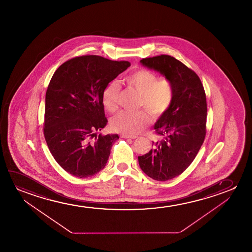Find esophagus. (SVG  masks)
<instances>
[{"label": "esophagus", "instance_id": "1", "mask_svg": "<svg viewBox=\"0 0 252 252\" xmlns=\"http://www.w3.org/2000/svg\"><path fill=\"white\" fill-rule=\"evenodd\" d=\"M121 137L124 138H131V139H134V138H138L137 136H129V135L126 134H122L121 135Z\"/></svg>", "mask_w": 252, "mask_h": 252}]
</instances>
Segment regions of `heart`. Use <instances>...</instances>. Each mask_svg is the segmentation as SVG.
Returning <instances> with one entry per match:
<instances>
[{"label": "heart", "instance_id": "obj_1", "mask_svg": "<svg viewBox=\"0 0 252 252\" xmlns=\"http://www.w3.org/2000/svg\"><path fill=\"white\" fill-rule=\"evenodd\" d=\"M124 83L140 94L138 107H145L153 118H158L168 110L172 103V84L165 77L158 78L152 70L140 69L126 76ZM121 87L115 82L108 83L102 92V104L109 112L117 110ZM150 122L144 111H122L111 120V127L125 134H138Z\"/></svg>", "mask_w": 252, "mask_h": 252}]
</instances>
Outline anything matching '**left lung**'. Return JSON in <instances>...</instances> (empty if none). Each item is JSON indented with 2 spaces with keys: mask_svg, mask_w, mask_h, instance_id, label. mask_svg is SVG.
Segmentation results:
<instances>
[{
  "mask_svg": "<svg viewBox=\"0 0 252 252\" xmlns=\"http://www.w3.org/2000/svg\"><path fill=\"white\" fill-rule=\"evenodd\" d=\"M172 84V103L159 117L154 129L162 138L152 142L148 153L138 157L142 170L164 182L179 176L191 164L206 137L207 99L199 76L179 60L160 55L140 60Z\"/></svg>",
  "mask_w": 252,
  "mask_h": 252,
  "instance_id": "left-lung-1",
  "label": "left lung"
}]
</instances>
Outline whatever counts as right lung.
<instances>
[{"label":"right lung","instance_id":"right-lung-1","mask_svg":"<svg viewBox=\"0 0 252 252\" xmlns=\"http://www.w3.org/2000/svg\"><path fill=\"white\" fill-rule=\"evenodd\" d=\"M130 65L128 61L81 56L53 74L45 94L44 135L54 159L72 176H93L106 166L119 136L97 135L107 123L102 92Z\"/></svg>","mask_w":252,"mask_h":252}]
</instances>
